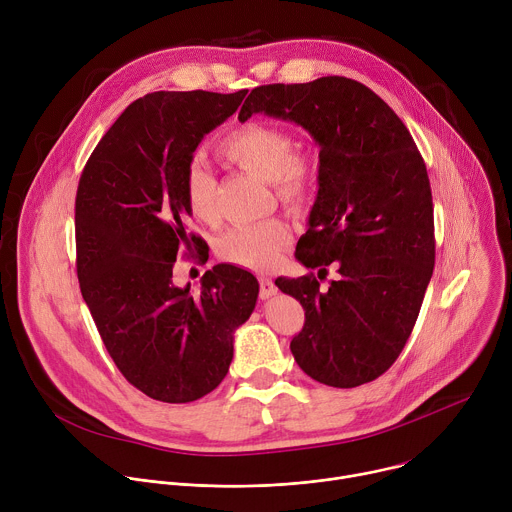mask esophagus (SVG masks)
Masks as SVG:
<instances>
[{
    "instance_id": "obj_1",
    "label": "esophagus",
    "mask_w": 512,
    "mask_h": 512,
    "mask_svg": "<svg viewBox=\"0 0 512 512\" xmlns=\"http://www.w3.org/2000/svg\"><path fill=\"white\" fill-rule=\"evenodd\" d=\"M259 285H261V300H269V298H273L277 294V287H275V283L269 277H261Z\"/></svg>"
}]
</instances>
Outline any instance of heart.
Here are the masks:
<instances>
[{
  "instance_id": "obj_1",
  "label": "heart",
  "mask_w": 512,
  "mask_h": 512,
  "mask_svg": "<svg viewBox=\"0 0 512 512\" xmlns=\"http://www.w3.org/2000/svg\"><path fill=\"white\" fill-rule=\"evenodd\" d=\"M216 152L231 166L269 182L289 212H302L312 202L316 166L308 156L296 152V139L289 131L267 123H245L218 141ZM182 190L198 221H216V178L208 166L190 160L182 174ZM289 243L287 225L269 221L257 227L231 229L218 241L216 251L229 263L267 271L277 265Z\"/></svg>"
}]
</instances>
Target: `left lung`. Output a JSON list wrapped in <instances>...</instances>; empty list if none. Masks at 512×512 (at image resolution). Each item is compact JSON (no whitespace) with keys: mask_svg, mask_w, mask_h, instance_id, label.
I'll return each mask as SVG.
<instances>
[{"mask_svg":"<svg viewBox=\"0 0 512 512\" xmlns=\"http://www.w3.org/2000/svg\"><path fill=\"white\" fill-rule=\"evenodd\" d=\"M263 113L304 127L320 148L318 194L296 247L314 275L277 277L306 310L289 348L318 383L352 389L381 377L401 354L435 263L433 202L423 158L395 111L346 77L263 85L239 121Z\"/></svg>","mask_w":512,"mask_h":512,"instance_id":"left-lung-1","label":"left lung"}]
</instances>
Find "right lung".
<instances>
[{
    "instance_id": "obj_1",
    "label": "right lung",
    "mask_w": 512,
    "mask_h": 512,
    "mask_svg": "<svg viewBox=\"0 0 512 512\" xmlns=\"http://www.w3.org/2000/svg\"><path fill=\"white\" fill-rule=\"evenodd\" d=\"M245 95H145L109 127L81 174V294L121 375L156 401L190 403L221 385L235 330L257 304L255 275L229 263L206 271L196 294L172 281L176 257L204 249L188 233L184 168Z\"/></svg>"
}]
</instances>
